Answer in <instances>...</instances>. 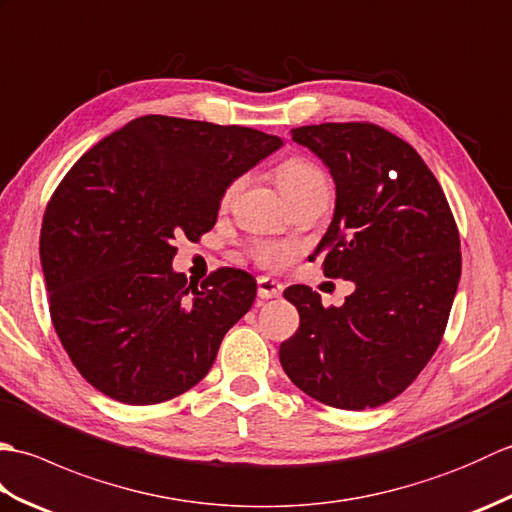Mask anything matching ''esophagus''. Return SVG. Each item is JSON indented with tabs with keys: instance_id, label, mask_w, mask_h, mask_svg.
I'll return each mask as SVG.
<instances>
[{
	"instance_id": "obj_1",
	"label": "esophagus",
	"mask_w": 512,
	"mask_h": 512,
	"mask_svg": "<svg viewBox=\"0 0 512 512\" xmlns=\"http://www.w3.org/2000/svg\"><path fill=\"white\" fill-rule=\"evenodd\" d=\"M281 292H284V286L279 284V281L270 279V277H259L257 279V295L259 299H275L279 297Z\"/></svg>"
}]
</instances>
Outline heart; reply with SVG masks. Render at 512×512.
I'll return each instance as SVG.
<instances>
[{
  "instance_id": "heart-1",
  "label": "heart",
  "mask_w": 512,
  "mask_h": 512,
  "mask_svg": "<svg viewBox=\"0 0 512 512\" xmlns=\"http://www.w3.org/2000/svg\"><path fill=\"white\" fill-rule=\"evenodd\" d=\"M277 178H279L281 189H284V193L288 195V200H295L297 195L312 191V189L328 187L325 173L317 165H314L312 160L301 158V156H292V158L281 162L277 169ZM237 187H239V182L228 187L226 200L233 198ZM253 255L259 264H264L268 268H279L290 259L292 248L288 244H281V242H257L253 246Z\"/></svg>"
}]
</instances>
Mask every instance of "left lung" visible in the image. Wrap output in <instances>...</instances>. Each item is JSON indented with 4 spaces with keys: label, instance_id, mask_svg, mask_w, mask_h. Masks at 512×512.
<instances>
[{
    "label": "left lung",
    "instance_id": "obj_1",
    "mask_svg": "<svg viewBox=\"0 0 512 512\" xmlns=\"http://www.w3.org/2000/svg\"><path fill=\"white\" fill-rule=\"evenodd\" d=\"M330 169L334 217L314 250L323 275L354 281L341 308L308 286L284 297L299 330L279 347L288 378L336 409L402 394L438 350L458 292L460 235L440 182L405 140L372 123L292 129Z\"/></svg>",
    "mask_w": 512,
    "mask_h": 512
}]
</instances>
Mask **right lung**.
I'll return each mask as SVG.
<instances>
[{"label":"right lung","mask_w":512,"mask_h":512,"mask_svg":"<svg viewBox=\"0 0 512 512\" xmlns=\"http://www.w3.org/2000/svg\"><path fill=\"white\" fill-rule=\"evenodd\" d=\"M281 145L250 127L151 114L76 160L46 206L39 253L54 330L92 387L156 405L209 374L257 284L220 268L187 286L173 239L211 231L226 189Z\"/></svg>","instance_id":"1"}]
</instances>
